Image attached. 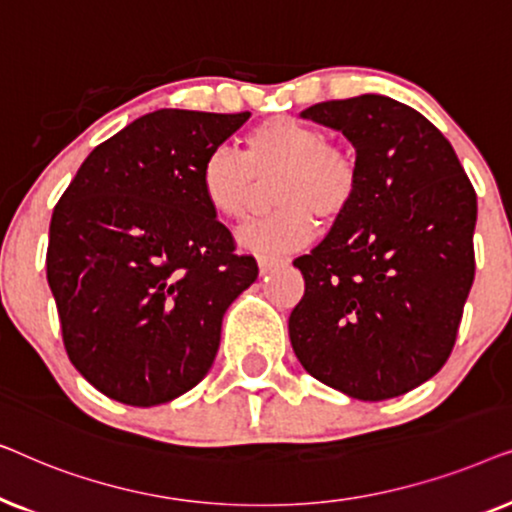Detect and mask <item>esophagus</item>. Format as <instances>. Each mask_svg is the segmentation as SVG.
Segmentation results:
<instances>
[{"mask_svg":"<svg viewBox=\"0 0 512 512\" xmlns=\"http://www.w3.org/2000/svg\"><path fill=\"white\" fill-rule=\"evenodd\" d=\"M286 261L282 256H270V254H261L258 256V270H261V275L265 272H270L272 268H277V265H284Z\"/></svg>","mask_w":512,"mask_h":512,"instance_id":"esophagus-1","label":"esophagus"}]
</instances>
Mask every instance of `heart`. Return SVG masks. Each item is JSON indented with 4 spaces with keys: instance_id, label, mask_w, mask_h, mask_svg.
<instances>
[{
    "instance_id": "1",
    "label": "heart",
    "mask_w": 512,
    "mask_h": 512,
    "mask_svg": "<svg viewBox=\"0 0 512 512\" xmlns=\"http://www.w3.org/2000/svg\"><path fill=\"white\" fill-rule=\"evenodd\" d=\"M277 212L237 230L242 249L279 254L303 247L314 219L333 226L359 191V165L338 144L293 116H270L244 135V151L216 146L200 165L205 202L223 219L240 221L254 205L258 184L270 181Z\"/></svg>"
}]
</instances>
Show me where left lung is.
I'll list each match as a JSON object with an SVG mask.
<instances>
[{
	"label": "left lung",
	"mask_w": 512,
	"mask_h": 512,
	"mask_svg": "<svg viewBox=\"0 0 512 512\" xmlns=\"http://www.w3.org/2000/svg\"><path fill=\"white\" fill-rule=\"evenodd\" d=\"M352 142L359 191L331 233L293 265L305 293L289 338L312 377L359 401L431 380L457 340L475 275L478 200L452 144L384 95L300 114Z\"/></svg>",
	"instance_id": "8db88e82"
}]
</instances>
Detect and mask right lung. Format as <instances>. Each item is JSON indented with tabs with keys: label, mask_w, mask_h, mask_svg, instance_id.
<instances>
[{
	"label": "right lung",
	"mask_w": 512,
	"mask_h": 512,
	"mask_svg": "<svg viewBox=\"0 0 512 512\" xmlns=\"http://www.w3.org/2000/svg\"><path fill=\"white\" fill-rule=\"evenodd\" d=\"M158 109L95 146L53 209L46 275L74 368L151 408L212 368L230 303L258 277L200 188V165L249 121Z\"/></svg>",
	"instance_id": "right-lung-1"
}]
</instances>
